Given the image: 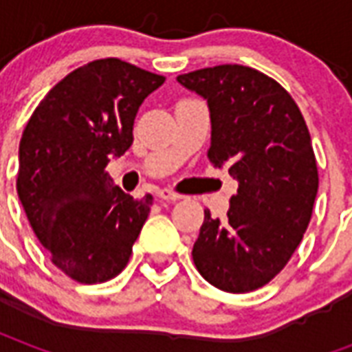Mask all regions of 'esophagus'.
Instances as JSON below:
<instances>
[{"label": "esophagus", "mask_w": 352, "mask_h": 352, "mask_svg": "<svg viewBox=\"0 0 352 352\" xmlns=\"http://www.w3.org/2000/svg\"><path fill=\"white\" fill-rule=\"evenodd\" d=\"M156 196L160 199H166V201H177V199H181V194L169 190V188H162V190L156 192Z\"/></svg>", "instance_id": "esophagus-1"}]
</instances>
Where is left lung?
<instances>
[{"instance_id":"8db88e82","label":"left lung","mask_w":352,"mask_h":352,"mask_svg":"<svg viewBox=\"0 0 352 352\" xmlns=\"http://www.w3.org/2000/svg\"><path fill=\"white\" fill-rule=\"evenodd\" d=\"M177 80L207 100V158L239 183L226 219L206 211L192 258L213 287L251 292L287 265L311 221L318 171L307 124L277 80L247 65H214Z\"/></svg>"}]
</instances>
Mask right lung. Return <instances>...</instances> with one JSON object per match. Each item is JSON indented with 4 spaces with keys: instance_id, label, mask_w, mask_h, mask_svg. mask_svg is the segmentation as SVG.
I'll return each instance as SVG.
<instances>
[{
    "instance_id": "add662e5",
    "label": "right lung",
    "mask_w": 352,
    "mask_h": 352,
    "mask_svg": "<svg viewBox=\"0 0 352 352\" xmlns=\"http://www.w3.org/2000/svg\"><path fill=\"white\" fill-rule=\"evenodd\" d=\"M166 77L118 58L94 60L52 88L28 120L16 192L52 264L77 283L113 279L151 213L105 171L133 143V120Z\"/></svg>"
}]
</instances>
